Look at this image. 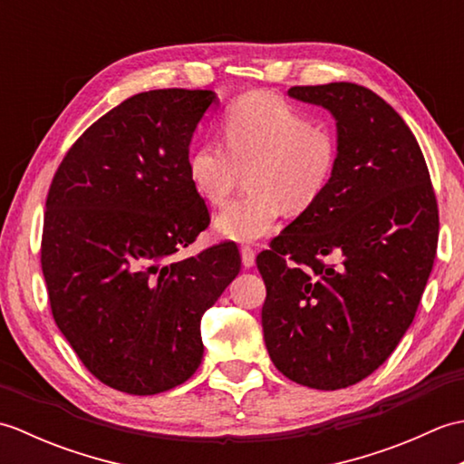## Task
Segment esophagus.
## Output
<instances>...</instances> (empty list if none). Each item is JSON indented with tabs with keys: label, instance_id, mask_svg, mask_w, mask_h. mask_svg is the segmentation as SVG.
<instances>
[{
	"label": "esophagus",
	"instance_id": "1",
	"mask_svg": "<svg viewBox=\"0 0 464 464\" xmlns=\"http://www.w3.org/2000/svg\"><path fill=\"white\" fill-rule=\"evenodd\" d=\"M241 263H243L245 269H251L255 265V249L249 247V245L241 247Z\"/></svg>",
	"mask_w": 464,
	"mask_h": 464
}]
</instances>
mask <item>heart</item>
I'll return each instance as SVG.
<instances>
[{
	"instance_id": "obj_1",
	"label": "heart",
	"mask_w": 464,
	"mask_h": 464,
	"mask_svg": "<svg viewBox=\"0 0 464 464\" xmlns=\"http://www.w3.org/2000/svg\"><path fill=\"white\" fill-rule=\"evenodd\" d=\"M223 141L197 143L187 177L203 201L221 207L247 173L249 191L215 217V231L233 241L269 235L283 209H311L339 165L337 135L269 92L245 93L229 105Z\"/></svg>"
}]
</instances>
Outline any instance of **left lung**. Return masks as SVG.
I'll use <instances>...</instances> for the list:
<instances>
[{"label": "left lung", "mask_w": 464, "mask_h": 464, "mask_svg": "<svg viewBox=\"0 0 464 464\" xmlns=\"http://www.w3.org/2000/svg\"><path fill=\"white\" fill-rule=\"evenodd\" d=\"M337 121L327 191L257 257L269 357L285 377L337 391L369 377L415 319L435 263L439 209L402 117L357 83L291 87ZM334 254L337 266L322 259Z\"/></svg>", "instance_id": "obj_1"}]
</instances>
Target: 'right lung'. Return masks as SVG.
I'll return each instance as SVG.
<instances>
[{"label":"right lung","instance_id":"add662e5","mask_svg":"<svg viewBox=\"0 0 464 464\" xmlns=\"http://www.w3.org/2000/svg\"><path fill=\"white\" fill-rule=\"evenodd\" d=\"M215 102L207 90L130 97L73 143L49 187L42 269L53 319L87 371L130 395L191 377L203 313L241 269L231 241L173 259L209 225L187 157Z\"/></svg>","mask_w":464,"mask_h":464}]
</instances>
